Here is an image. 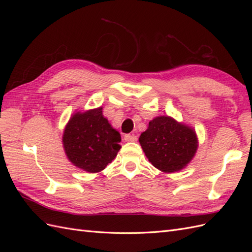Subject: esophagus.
<instances>
[{"label":"esophagus","mask_w":252,"mask_h":252,"mask_svg":"<svg viewBox=\"0 0 252 252\" xmlns=\"http://www.w3.org/2000/svg\"><path fill=\"white\" fill-rule=\"evenodd\" d=\"M124 140L126 142H136V140H138V136L133 133L132 134H125Z\"/></svg>","instance_id":"obj_1"}]
</instances>
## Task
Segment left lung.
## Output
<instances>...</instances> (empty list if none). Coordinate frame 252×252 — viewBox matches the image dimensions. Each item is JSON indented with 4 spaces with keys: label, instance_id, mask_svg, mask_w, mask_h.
<instances>
[{
    "label": "left lung",
    "instance_id": "1",
    "mask_svg": "<svg viewBox=\"0 0 252 252\" xmlns=\"http://www.w3.org/2000/svg\"><path fill=\"white\" fill-rule=\"evenodd\" d=\"M149 162L164 172L179 171L191 161L196 148L195 132L170 117L149 122L139 139Z\"/></svg>",
    "mask_w": 252,
    "mask_h": 252
}]
</instances>
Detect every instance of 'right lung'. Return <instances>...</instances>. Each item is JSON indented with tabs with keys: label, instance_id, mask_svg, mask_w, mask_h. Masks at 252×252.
<instances>
[{
	"label": "right lung",
	"instance_id": "1",
	"mask_svg": "<svg viewBox=\"0 0 252 252\" xmlns=\"http://www.w3.org/2000/svg\"><path fill=\"white\" fill-rule=\"evenodd\" d=\"M121 135L103 117L102 107L75 113L64 130L63 145L69 161L87 172H98L120 150Z\"/></svg>",
	"mask_w": 252,
	"mask_h": 252
}]
</instances>
